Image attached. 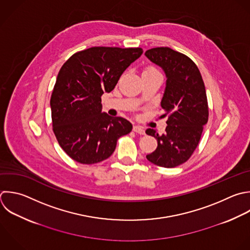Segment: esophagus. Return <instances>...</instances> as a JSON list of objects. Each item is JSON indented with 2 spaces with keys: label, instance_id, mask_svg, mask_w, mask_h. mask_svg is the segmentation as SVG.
Masks as SVG:
<instances>
[{
  "label": "esophagus",
  "instance_id": "obj_1",
  "mask_svg": "<svg viewBox=\"0 0 250 250\" xmlns=\"http://www.w3.org/2000/svg\"><path fill=\"white\" fill-rule=\"evenodd\" d=\"M133 131L136 132V133H138V134H140V135H145V134H146L144 128H142V127H140V126H137V125H135V126L133 127Z\"/></svg>",
  "mask_w": 250,
  "mask_h": 250
}]
</instances>
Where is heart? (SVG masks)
I'll list each match as a JSON object with an SVG mask.
<instances>
[{"mask_svg":"<svg viewBox=\"0 0 250 250\" xmlns=\"http://www.w3.org/2000/svg\"><path fill=\"white\" fill-rule=\"evenodd\" d=\"M154 72H158V71L153 66H146L143 69V75L144 74H148V73H154Z\"/></svg>","mask_w":250,"mask_h":250,"instance_id":"1","label":"heart"}]
</instances>
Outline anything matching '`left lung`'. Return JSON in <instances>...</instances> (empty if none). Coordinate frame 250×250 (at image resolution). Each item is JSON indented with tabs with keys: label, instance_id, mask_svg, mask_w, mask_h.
I'll list each match as a JSON object with an SVG mask.
<instances>
[{
	"label": "left lung",
	"instance_id": "left-lung-1",
	"mask_svg": "<svg viewBox=\"0 0 250 250\" xmlns=\"http://www.w3.org/2000/svg\"><path fill=\"white\" fill-rule=\"evenodd\" d=\"M146 57L166 74L161 107L167 116L165 134L153 129L146 133L157 140V147L146 159L173 168L185 163L198 146L203 126L208 121V104L204 82L196 64L186 55L168 47L147 50Z\"/></svg>",
	"mask_w": 250,
	"mask_h": 250
}]
</instances>
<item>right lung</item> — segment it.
I'll return each instance as SVG.
<instances>
[{
	"label": "right lung",
	"mask_w": 250,
	"mask_h": 250,
	"mask_svg": "<svg viewBox=\"0 0 250 250\" xmlns=\"http://www.w3.org/2000/svg\"><path fill=\"white\" fill-rule=\"evenodd\" d=\"M141 48L93 47L71 56L62 66L51 97L53 131L73 160L94 164L108 158L117 140L132 131L122 117L102 112V96L111 92Z\"/></svg>",
	"instance_id": "right-lung-1"
}]
</instances>
